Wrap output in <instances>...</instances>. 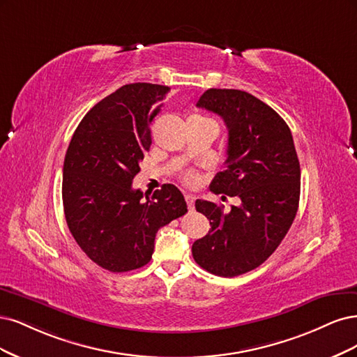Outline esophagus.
I'll return each mask as SVG.
<instances>
[{
	"instance_id": "34e87169",
	"label": "esophagus",
	"mask_w": 357,
	"mask_h": 357,
	"mask_svg": "<svg viewBox=\"0 0 357 357\" xmlns=\"http://www.w3.org/2000/svg\"><path fill=\"white\" fill-rule=\"evenodd\" d=\"M185 200H187V204H188V209L192 211L194 209V202H195V197L192 194H187L185 195Z\"/></svg>"
}]
</instances>
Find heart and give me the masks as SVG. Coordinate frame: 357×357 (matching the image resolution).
<instances>
[{"label": "heart", "instance_id": "heart-1", "mask_svg": "<svg viewBox=\"0 0 357 357\" xmlns=\"http://www.w3.org/2000/svg\"><path fill=\"white\" fill-rule=\"evenodd\" d=\"M197 179H199L197 174H195V172H192V170H188V172H185V174L182 175V181L185 182V183H190V185H192V183L197 182Z\"/></svg>", "mask_w": 357, "mask_h": 357}]
</instances>
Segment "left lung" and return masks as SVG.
<instances>
[{"mask_svg": "<svg viewBox=\"0 0 357 357\" xmlns=\"http://www.w3.org/2000/svg\"><path fill=\"white\" fill-rule=\"evenodd\" d=\"M197 107L222 117L228 129L227 166L211 191L238 197L240 204L225 213L212 202L195 200L211 229L191 252L206 271L234 278L259 267L289 231L300 203V162L284 120L248 91L209 89Z\"/></svg>", "mask_w": 357, "mask_h": 357, "instance_id": "8db88e82", "label": "left lung"}]
</instances>
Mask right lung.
<instances>
[{
  "mask_svg": "<svg viewBox=\"0 0 357 357\" xmlns=\"http://www.w3.org/2000/svg\"><path fill=\"white\" fill-rule=\"evenodd\" d=\"M169 90L151 83L120 87L86 114L68 146L62 178L68 228L84 254L112 273L144 267L158 229L188 211L172 183L151 197L132 187L151 146L149 124Z\"/></svg>",
  "mask_w": 357,
  "mask_h": 357,
  "instance_id": "1",
  "label": "right lung"
}]
</instances>
